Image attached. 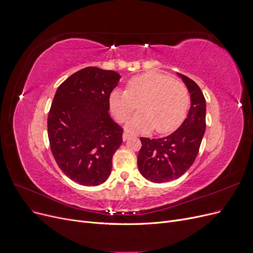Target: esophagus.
Masks as SVG:
<instances>
[{
  "label": "esophagus",
  "mask_w": 253,
  "mask_h": 253,
  "mask_svg": "<svg viewBox=\"0 0 253 253\" xmlns=\"http://www.w3.org/2000/svg\"><path fill=\"white\" fill-rule=\"evenodd\" d=\"M132 137V135L129 134V133H124V136H122V138H124V140L126 141V140H127L128 138H131Z\"/></svg>",
  "instance_id": "34e87169"
}]
</instances>
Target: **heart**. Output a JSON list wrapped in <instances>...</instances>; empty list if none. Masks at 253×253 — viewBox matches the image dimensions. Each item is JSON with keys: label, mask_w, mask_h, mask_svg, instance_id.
I'll use <instances>...</instances> for the list:
<instances>
[{"label": "heart", "mask_w": 253, "mask_h": 253, "mask_svg": "<svg viewBox=\"0 0 253 253\" xmlns=\"http://www.w3.org/2000/svg\"><path fill=\"white\" fill-rule=\"evenodd\" d=\"M191 98L187 86L170 75L150 71L135 76L126 83V90H113L109 104L119 122H126L138 109L141 112L129 120L127 128L134 132H174L185 121Z\"/></svg>", "instance_id": "b5f03b06"}]
</instances>
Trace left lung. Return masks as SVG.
Here are the masks:
<instances>
[{
  "label": "left lung",
  "instance_id": "1",
  "mask_svg": "<svg viewBox=\"0 0 253 253\" xmlns=\"http://www.w3.org/2000/svg\"><path fill=\"white\" fill-rule=\"evenodd\" d=\"M191 96L188 117L171 135L150 139L140 137L141 148L137 166L145 178L157 183L179 178L193 165L206 129V100L202 89L185 75H180Z\"/></svg>",
  "mask_w": 253,
  "mask_h": 253
}]
</instances>
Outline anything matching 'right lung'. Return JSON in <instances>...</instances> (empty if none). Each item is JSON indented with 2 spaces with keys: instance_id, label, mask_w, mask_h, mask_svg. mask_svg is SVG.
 Masks as SVG:
<instances>
[{
  "instance_id": "right-lung-1",
  "label": "right lung",
  "mask_w": 253,
  "mask_h": 253,
  "mask_svg": "<svg viewBox=\"0 0 253 253\" xmlns=\"http://www.w3.org/2000/svg\"><path fill=\"white\" fill-rule=\"evenodd\" d=\"M120 78L114 71L85 67L61 83L53 97L50 151L61 171L79 185L99 186L111 174L124 128L110 117L109 98Z\"/></svg>"
}]
</instances>
